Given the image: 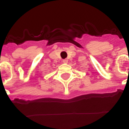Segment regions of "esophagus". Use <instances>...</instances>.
<instances>
[{
  "mask_svg": "<svg viewBox=\"0 0 129 129\" xmlns=\"http://www.w3.org/2000/svg\"><path fill=\"white\" fill-rule=\"evenodd\" d=\"M62 62H63L64 63H67V62H68V59H63V60H62Z\"/></svg>",
  "mask_w": 129,
  "mask_h": 129,
  "instance_id": "1",
  "label": "esophagus"
}]
</instances>
